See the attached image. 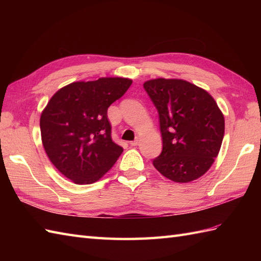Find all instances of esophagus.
Instances as JSON below:
<instances>
[{
    "label": "esophagus",
    "mask_w": 261,
    "mask_h": 261,
    "mask_svg": "<svg viewBox=\"0 0 261 261\" xmlns=\"http://www.w3.org/2000/svg\"><path fill=\"white\" fill-rule=\"evenodd\" d=\"M139 138H137V139H135L134 141H130V145L132 146V147H136V146H138L139 145Z\"/></svg>",
    "instance_id": "34e87169"
}]
</instances>
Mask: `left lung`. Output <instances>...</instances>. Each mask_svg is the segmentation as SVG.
I'll return each instance as SVG.
<instances>
[{"label": "left lung", "mask_w": 261, "mask_h": 261, "mask_svg": "<svg viewBox=\"0 0 261 261\" xmlns=\"http://www.w3.org/2000/svg\"><path fill=\"white\" fill-rule=\"evenodd\" d=\"M143 87L158 111L163 138L154 168L176 182L197 179L222 145L224 116L218 104L203 88L182 80H151Z\"/></svg>", "instance_id": "8db88e82"}]
</instances>
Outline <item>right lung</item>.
<instances>
[{
  "mask_svg": "<svg viewBox=\"0 0 261 261\" xmlns=\"http://www.w3.org/2000/svg\"><path fill=\"white\" fill-rule=\"evenodd\" d=\"M131 84L122 77L71 83L42 111L40 131L47 156L75 184L98 180L123 151L111 137L108 109Z\"/></svg>",
  "mask_w": 261,
  "mask_h": 261,
  "instance_id": "add662e5",
  "label": "right lung"
}]
</instances>
